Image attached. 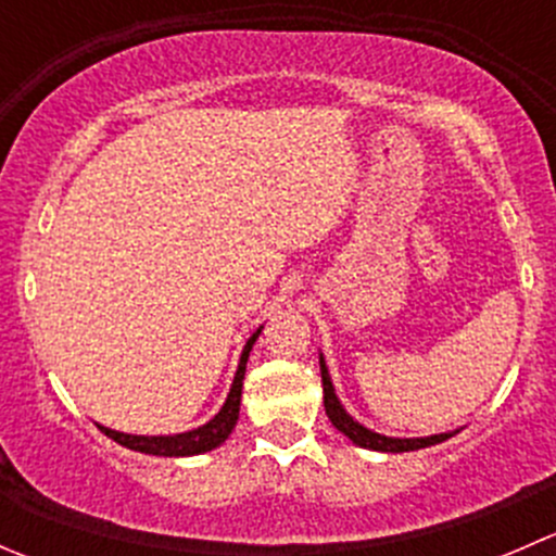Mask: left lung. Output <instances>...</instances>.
<instances>
[{
	"instance_id": "1",
	"label": "left lung",
	"mask_w": 556,
	"mask_h": 556,
	"mask_svg": "<svg viewBox=\"0 0 556 556\" xmlns=\"http://www.w3.org/2000/svg\"><path fill=\"white\" fill-rule=\"evenodd\" d=\"M319 374H323V401H325V414L328 419L333 422V428L339 433H344L346 439L352 441L355 446H363V450H371V452H417L425 450V446H435L441 441L452 439L457 430H450V433H435V435H422V439H395V435H382L377 430L366 428V425L357 422L344 406H341L339 395H336V387L330 382V371L325 366V355L319 352Z\"/></svg>"
}]
</instances>
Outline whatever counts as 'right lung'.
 Segmentation results:
<instances>
[{
    "label": "right lung",
    "mask_w": 556,
    "mask_h": 556,
    "mask_svg": "<svg viewBox=\"0 0 556 556\" xmlns=\"http://www.w3.org/2000/svg\"><path fill=\"white\" fill-rule=\"evenodd\" d=\"M263 325L255 330V333L247 339L242 357H239L237 374H233L231 390H228L226 403L220 406V412L210 419L206 425H199L193 430H185V433H174V435H134V433H121V430H112L99 425L104 435H110L115 444L126 446V450L142 452V454H155V457H193V454H204L217 450L220 444H226L228 435L233 433L239 419V406H242V382H244V368H247V357H250L252 344L261 336Z\"/></svg>",
    "instance_id": "obj_1"
}]
</instances>
